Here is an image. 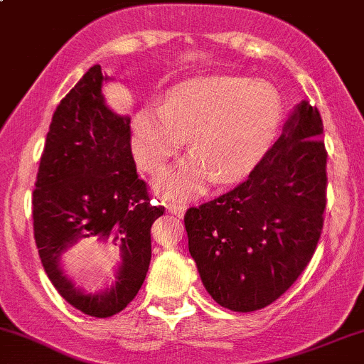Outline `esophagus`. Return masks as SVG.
I'll return each mask as SVG.
<instances>
[{"label": "esophagus", "mask_w": 364, "mask_h": 364, "mask_svg": "<svg viewBox=\"0 0 364 364\" xmlns=\"http://www.w3.org/2000/svg\"><path fill=\"white\" fill-rule=\"evenodd\" d=\"M167 210H169L171 214L178 215V218H183L185 215V210H186V205L183 202H167Z\"/></svg>", "instance_id": "esophagus-1"}]
</instances>
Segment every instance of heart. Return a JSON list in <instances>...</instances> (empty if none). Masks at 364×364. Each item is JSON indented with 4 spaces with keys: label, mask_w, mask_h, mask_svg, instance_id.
Segmentation results:
<instances>
[{
    "label": "heart",
    "mask_w": 364,
    "mask_h": 364,
    "mask_svg": "<svg viewBox=\"0 0 364 364\" xmlns=\"http://www.w3.org/2000/svg\"><path fill=\"white\" fill-rule=\"evenodd\" d=\"M282 100L266 82L245 77H198L174 86L164 103H149L133 117L134 161L157 173L188 136V159L157 179L173 198L200 193L209 181L231 185L249 176L278 136Z\"/></svg>",
    "instance_id": "b5f03b06"
}]
</instances>
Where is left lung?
Masks as SVG:
<instances>
[{"instance_id":"obj_1","label":"left lung","mask_w":364,"mask_h":364,"mask_svg":"<svg viewBox=\"0 0 364 364\" xmlns=\"http://www.w3.org/2000/svg\"><path fill=\"white\" fill-rule=\"evenodd\" d=\"M321 134V115L304 100L245 181L186 210L190 254L219 306L262 309L309 264L326 209Z\"/></svg>"}]
</instances>
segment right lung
<instances>
[{"label":"right lung","mask_w":364,"mask_h":364,"mask_svg":"<svg viewBox=\"0 0 364 364\" xmlns=\"http://www.w3.org/2000/svg\"><path fill=\"white\" fill-rule=\"evenodd\" d=\"M93 65L60 102L46 134L33 193L34 238L58 294L87 316L109 318L136 297L151 259L150 228L164 214L151 205L131 151L129 117L114 114ZM77 241H103L123 257L118 282L102 294L75 289L59 267Z\"/></svg>","instance_id":"add662e5"}]
</instances>
